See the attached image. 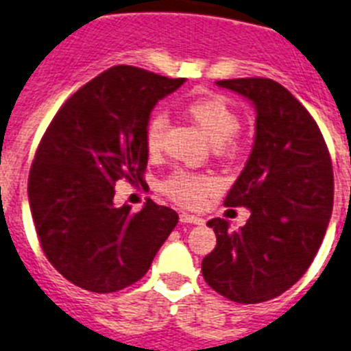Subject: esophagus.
Segmentation results:
<instances>
[{"instance_id": "esophagus-1", "label": "esophagus", "mask_w": 351, "mask_h": 351, "mask_svg": "<svg viewBox=\"0 0 351 351\" xmlns=\"http://www.w3.org/2000/svg\"><path fill=\"white\" fill-rule=\"evenodd\" d=\"M180 221H182V223H202V218H198V216H195V215H187V213H182Z\"/></svg>"}]
</instances>
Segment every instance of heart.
<instances>
[{
  "instance_id": "1",
  "label": "heart",
  "mask_w": 351,
  "mask_h": 351,
  "mask_svg": "<svg viewBox=\"0 0 351 351\" xmlns=\"http://www.w3.org/2000/svg\"><path fill=\"white\" fill-rule=\"evenodd\" d=\"M185 113L204 131L207 138L215 144V149L221 155H232L241 149V141L236 138L240 128V113L225 97L216 93L195 97L185 104ZM167 121L162 113L149 117L144 130V142L151 156H156L162 149V138L166 133ZM162 189L171 200L185 207H198L207 195L218 189V180L213 175L175 171L162 184Z\"/></svg>"
}]
</instances>
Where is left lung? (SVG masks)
Masks as SVG:
<instances>
[{"label":"left lung","instance_id":"left-lung-1","mask_svg":"<svg viewBox=\"0 0 351 351\" xmlns=\"http://www.w3.org/2000/svg\"><path fill=\"white\" fill-rule=\"evenodd\" d=\"M256 108L249 160L223 204L247 207L240 230L207 221L215 250L202 261L210 289L234 303L254 304L281 295L314 261L333 207V169L321 130L306 108L279 82L263 77L216 81Z\"/></svg>","mask_w":351,"mask_h":351}]
</instances>
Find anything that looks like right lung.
<instances>
[{"instance_id":"add662e5","label":"right lung","mask_w":351,"mask_h":351,"mask_svg":"<svg viewBox=\"0 0 351 351\" xmlns=\"http://www.w3.org/2000/svg\"><path fill=\"white\" fill-rule=\"evenodd\" d=\"M185 79L113 66L79 88L43 135L28 175V202L43 252L70 283L110 294L144 278L178 223L147 200L115 207V182H144L151 110Z\"/></svg>"}]
</instances>
